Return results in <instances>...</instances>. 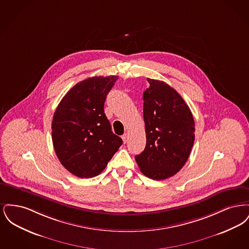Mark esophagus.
Here are the masks:
<instances>
[{
  "label": "esophagus",
  "mask_w": 249,
  "mask_h": 249,
  "mask_svg": "<svg viewBox=\"0 0 249 249\" xmlns=\"http://www.w3.org/2000/svg\"><path fill=\"white\" fill-rule=\"evenodd\" d=\"M121 138H122V140H123V142L124 143L128 141V134L127 133H124L122 136H121Z\"/></svg>",
  "instance_id": "obj_1"
}]
</instances>
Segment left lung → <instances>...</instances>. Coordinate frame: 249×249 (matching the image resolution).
Instances as JSON below:
<instances>
[{
  "instance_id": "1",
  "label": "left lung",
  "mask_w": 249,
  "mask_h": 249,
  "mask_svg": "<svg viewBox=\"0 0 249 249\" xmlns=\"http://www.w3.org/2000/svg\"><path fill=\"white\" fill-rule=\"evenodd\" d=\"M142 95L146 145L135 160L142 174L163 180L185 165L195 138L190 107L176 89L163 81L147 78Z\"/></svg>"
}]
</instances>
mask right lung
Returning a JSON list of instances; mask_svg holds the SVG:
<instances>
[{
    "instance_id": "right-lung-1",
    "label": "right lung",
    "mask_w": 249,
    "mask_h": 249,
    "mask_svg": "<svg viewBox=\"0 0 249 249\" xmlns=\"http://www.w3.org/2000/svg\"><path fill=\"white\" fill-rule=\"evenodd\" d=\"M118 78L93 76L76 84L54 113L51 129L55 152L64 168L78 178L101 174L123 142L113 133L104 109Z\"/></svg>"
}]
</instances>
